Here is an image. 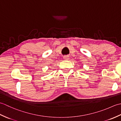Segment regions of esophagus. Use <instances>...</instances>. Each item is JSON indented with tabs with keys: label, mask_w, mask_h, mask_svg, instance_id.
I'll return each instance as SVG.
<instances>
[{
	"label": "esophagus",
	"mask_w": 121,
	"mask_h": 121,
	"mask_svg": "<svg viewBox=\"0 0 121 121\" xmlns=\"http://www.w3.org/2000/svg\"><path fill=\"white\" fill-rule=\"evenodd\" d=\"M63 59H65V60H68L69 59V56H63Z\"/></svg>",
	"instance_id": "esophagus-1"
}]
</instances>
